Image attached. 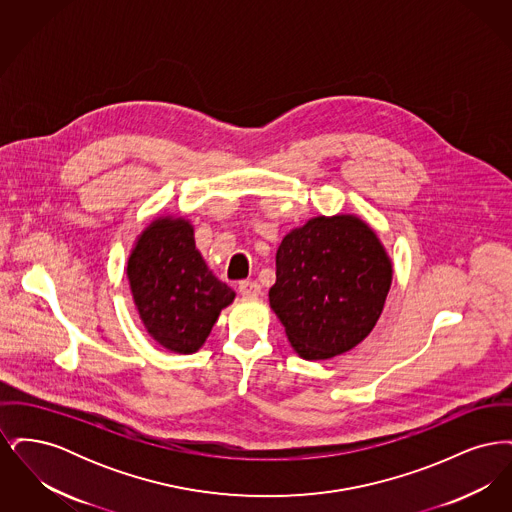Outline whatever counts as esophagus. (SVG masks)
Segmentation results:
<instances>
[{"instance_id": "34e87169", "label": "esophagus", "mask_w": 512, "mask_h": 512, "mask_svg": "<svg viewBox=\"0 0 512 512\" xmlns=\"http://www.w3.org/2000/svg\"><path fill=\"white\" fill-rule=\"evenodd\" d=\"M238 292L242 293L247 299L259 297L261 295V284H257L255 280H244V282H240Z\"/></svg>"}]
</instances>
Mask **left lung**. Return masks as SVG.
<instances>
[{
	"instance_id": "8db88e82",
	"label": "left lung",
	"mask_w": 512,
	"mask_h": 512,
	"mask_svg": "<svg viewBox=\"0 0 512 512\" xmlns=\"http://www.w3.org/2000/svg\"><path fill=\"white\" fill-rule=\"evenodd\" d=\"M391 276L390 255L365 220L320 215L293 228L278 245L268 301L295 353L326 361L372 332Z\"/></svg>"
}]
</instances>
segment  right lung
I'll return each mask as SVG.
<instances>
[{
    "label": "right lung",
    "instance_id": "right-lung-1",
    "mask_svg": "<svg viewBox=\"0 0 512 512\" xmlns=\"http://www.w3.org/2000/svg\"><path fill=\"white\" fill-rule=\"evenodd\" d=\"M126 276L147 334L172 353H195L236 292L205 265L194 226L182 217H157L130 251Z\"/></svg>",
    "mask_w": 512,
    "mask_h": 512
}]
</instances>
